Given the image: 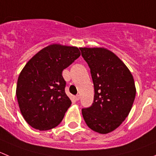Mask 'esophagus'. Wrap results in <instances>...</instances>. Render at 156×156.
<instances>
[{"instance_id":"obj_1","label":"esophagus","mask_w":156,"mask_h":156,"mask_svg":"<svg viewBox=\"0 0 156 156\" xmlns=\"http://www.w3.org/2000/svg\"><path fill=\"white\" fill-rule=\"evenodd\" d=\"M80 98V95H76V96H74V99H75L76 101H78V100H79Z\"/></svg>"}]
</instances>
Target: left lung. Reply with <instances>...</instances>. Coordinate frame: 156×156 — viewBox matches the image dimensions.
I'll list each match as a JSON object with an SVG mask.
<instances>
[{
    "label": "left lung",
    "instance_id": "8db88e82",
    "mask_svg": "<svg viewBox=\"0 0 156 156\" xmlns=\"http://www.w3.org/2000/svg\"><path fill=\"white\" fill-rule=\"evenodd\" d=\"M90 68L94 99L82 109L89 128L107 134L118 128L132 109L136 89L131 72L116 55L104 47H80Z\"/></svg>",
    "mask_w": 156,
    "mask_h": 156
}]
</instances>
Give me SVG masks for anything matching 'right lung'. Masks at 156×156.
Instances as JSON below:
<instances>
[{
	"mask_svg": "<svg viewBox=\"0 0 156 156\" xmlns=\"http://www.w3.org/2000/svg\"><path fill=\"white\" fill-rule=\"evenodd\" d=\"M80 56L76 47L53 44L34 56L17 80L16 95L23 119L33 128L51 129L63 120L71 100L62 72Z\"/></svg>",
	"mask_w": 156,
	"mask_h": 156,
	"instance_id": "1",
	"label": "right lung"
}]
</instances>
